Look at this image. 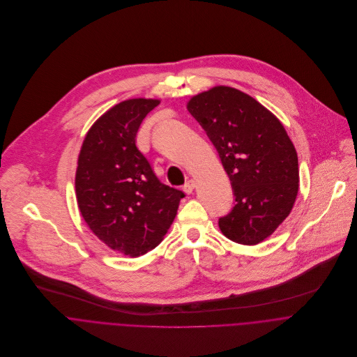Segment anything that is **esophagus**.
I'll use <instances>...</instances> for the list:
<instances>
[{
    "label": "esophagus",
    "instance_id": "esophagus-1",
    "mask_svg": "<svg viewBox=\"0 0 357 357\" xmlns=\"http://www.w3.org/2000/svg\"><path fill=\"white\" fill-rule=\"evenodd\" d=\"M194 188H195V181L191 178V180H188L185 184H184V191L187 192V194H191L192 191H194Z\"/></svg>",
    "mask_w": 357,
    "mask_h": 357
}]
</instances>
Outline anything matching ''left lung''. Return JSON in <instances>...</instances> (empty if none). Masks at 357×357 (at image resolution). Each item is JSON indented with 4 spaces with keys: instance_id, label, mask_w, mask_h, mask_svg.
I'll return each mask as SVG.
<instances>
[{
    "instance_id": "1",
    "label": "left lung",
    "mask_w": 357,
    "mask_h": 357,
    "mask_svg": "<svg viewBox=\"0 0 357 357\" xmlns=\"http://www.w3.org/2000/svg\"><path fill=\"white\" fill-rule=\"evenodd\" d=\"M187 109L215 146L231 180L235 205L218 221L222 234L257 245L289 217L298 192V158L281 122L250 96L213 87Z\"/></svg>"
}]
</instances>
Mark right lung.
Listing matches in <instances>:
<instances>
[{
  "instance_id": "add662e5",
  "label": "right lung",
  "mask_w": 357,
  "mask_h": 357,
  "mask_svg": "<svg viewBox=\"0 0 357 357\" xmlns=\"http://www.w3.org/2000/svg\"><path fill=\"white\" fill-rule=\"evenodd\" d=\"M159 100L133 98L107 111L84 137L76 195L90 229L111 249L129 256L156 248L184 192L163 184L136 148V133Z\"/></svg>"
}]
</instances>
